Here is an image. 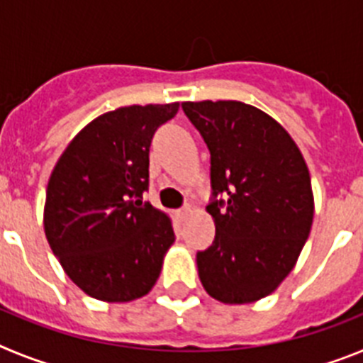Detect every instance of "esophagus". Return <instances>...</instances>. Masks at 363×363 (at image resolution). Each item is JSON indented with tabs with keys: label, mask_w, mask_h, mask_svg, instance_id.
Returning <instances> with one entry per match:
<instances>
[{
	"label": "esophagus",
	"mask_w": 363,
	"mask_h": 363,
	"mask_svg": "<svg viewBox=\"0 0 363 363\" xmlns=\"http://www.w3.org/2000/svg\"><path fill=\"white\" fill-rule=\"evenodd\" d=\"M189 213H191V207H189V205H185L184 209H179L178 213H176V216H178L179 221H185V218L189 216Z\"/></svg>",
	"instance_id": "1"
}]
</instances>
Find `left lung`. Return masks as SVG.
Masks as SVG:
<instances>
[{"label":"left lung","mask_w":363,"mask_h":363,"mask_svg":"<svg viewBox=\"0 0 363 363\" xmlns=\"http://www.w3.org/2000/svg\"><path fill=\"white\" fill-rule=\"evenodd\" d=\"M211 152L216 236L196 255L198 274L221 303H252L274 293L294 269L314 216L311 174L291 134L252 105L184 101Z\"/></svg>","instance_id":"1"}]
</instances>
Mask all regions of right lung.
<instances>
[{
  "mask_svg": "<svg viewBox=\"0 0 363 363\" xmlns=\"http://www.w3.org/2000/svg\"><path fill=\"white\" fill-rule=\"evenodd\" d=\"M179 104L130 105L86 123L52 169L45 236L67 277L89 296L123 303L145 296L174 243L171 218L143 203L149 147Z\"/></svg>",
  "mask_w": 363,
  "mask_h": 363,
  "instance_id": "right-lung-1",
  "label": "right lung"
}]
</instances>
